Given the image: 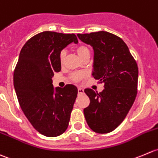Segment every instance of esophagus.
<instances>
[{
  "label": "esophagus",
  "mask_w": 158,
  "mask_h": 158,
  "mask_svg": "<svg viewBox=\"0 0 158 158\" xmlns=\"http://www.w3.org/2000/svg\"><path fill=\"white\" fill-rule=\"evenodd\" d=\"M77 91H78V94H80L84 93V89L81 88V87H78V88H77Z\"/></svg>",
  "instance_id": "obj_1"
}]
</instances>
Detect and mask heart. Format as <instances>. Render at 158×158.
<instances>
[{
  "label": "heart",
  "instance_id": "1",
  "mask_svg": "<svg viewBox=\"0 0 158 158\" xmlns=\"http://www.w3.org/2000/svg\"><path fill=\"white\" fill-rule=\"evenodd\" d=\"M77 54H78V55L82 59L84 58V57H85L86 56H90V48L84 44L80 45V46L77 47ZM66 54H67V52L65 50H62V51L60 52V54H59V58H60V61L61 64H63L64 61ZM83 77H84V74L81 72H75L71 74V79L73 81H75V82H77V81H81V80L83 78Z\"/></svg>",
  "mask_w": 158,
  "mask_h": 158
}]
</instances>
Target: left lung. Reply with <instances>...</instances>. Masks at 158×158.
I'll use <instances>...</instances> for the list:
<instances>
[{
	"mask_svg": "<svg viewBox=\"0 0 158 158\" xmlns=\"http://www.w3.org/2000/svg\"><path fill=\"white\" fill-rule=\"evenodd\" d=\"M93 48L92 76L104 89L100 93L84 90L90 104L84 109L86 121L99 134L113 131L122 123L134 102L137 92L138 68L124 40L107 32L77 34Z\"/></svg>",
	"mask_w": 158,
	"mask_h": 158,
	"instance_id": "1",
	"label": "left lung"
}]
</instances>
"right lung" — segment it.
Listing matches in <instances>:
<instances>
[{
    "label": "right lung",
    "mask_w": 158,
    "mask_h": 158,
    "mask_svg": "<svg viewBox=\"0 0 158 158\" xmlns=\"http://www.w3.org/2000/svg\"><path fill=\"white\" fill-rule=\"evenodd\" d=\"M74 34L44 31L26 42L14 71L18 102L33 127L47 137H57L68 128L77 88L68 84L54 88L52 77L61 69L59 54Z\"/></svg>",
    "instance_id": "right-lung-1"
}]
</instances>
